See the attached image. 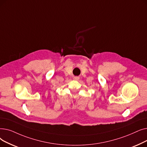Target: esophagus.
<instances>
[{
    "label": "esophagus",
    "mask_w": 147,
    "mask_h": 147,
    "mask_svg": "<svg viewBox=\"0 0 147 147\" xmlns=\"http://www.w3.org/2000/svg\"><path fill=\"white\" fill-rule=\"evenodd\" d=\"M79 77L78 76H75V77H74V80H79Z\"/></svg>",
    "instance_id": "1"
}]
</instances>
